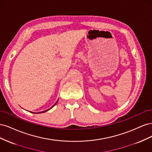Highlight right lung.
<instances>
[{
	"mask_svg": "<svg viewBox=\"0 0 152 152\" xmlns=\"http://www.w3.org/2000/svg\"><path fill=\"white\" fill-rule=\"evenodd\" d=\"M57 102H58V101H57ZM57 102H56V103H57ZM56 103H55V104H54V105L53 106V107H54V106L55 104H56ZM45 110V111H43V112H39L38 113H43V112H47V111H48V110ZM31 112V113H33V112Z\"/></svg>",
	"mask_w": 152,
	"mask_h": 152,
	"instance_id": "add662e5",
	"label": "right lung"
}]
</instances>
